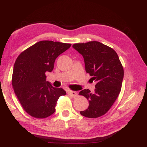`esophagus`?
Returning <instances> with one entry per match:
<instances>
[{
    "mask_svg": "<svg viewBox=\"0 0 147 147\" xmlns=\"http://www.w3.org/2000/svg\"><path fill=\"white\" fill-rule=\"evenodd\" d=\"M68 94H69V95H70L71 97H77V95H78L77 92L76 91H69V92H68Z\"/></svg>",
    "mask_w": 147,
    "mask_h": 147,
    "instance_id": "esophagus-1",
    "label": "esophagus"
}]
</instances>
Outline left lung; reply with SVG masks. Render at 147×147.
<instances>
[{
  "mask_svg": "<svg viewBox=\"0 0 147 147\" xmlns=\"http://www.w3.org/2000/svg\"><path fill=\"white\" fill-rule=\"evenodd\" d=\"M72 47L81 54L85 70L96 82L94 92L85 89L79 92L89 101V107L81 111L83 116L95 118L108 112L121 91L124 70L113 49L96 41L75 43Z\"/></svg>",
  "mask_w": 147,
  "mask_h": 147,
  "instance_id": "left-lung-1",
  "label": "left lung"
}]
</instances>
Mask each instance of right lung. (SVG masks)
I'll use <instances>...</instances> for the list:
<instances>
[{"mask_svg": "<svg viewBox=\"0 0 147 147\" xmlns=\"http://www.w3.org/2000/svg\"><path fill=\"white\" fill-rule=\"evenodd\" d=\"M71 44L50 40L36 43L22 52L13 67L12 85L24 110L30 116L45 118L55 112L57 101L66 92L46 80L56 59Z\"/></svg>", "mask_w": 147, "mask_h": 147, "instance_id": "obj_1", "label": "right lung"}]
</instances>
